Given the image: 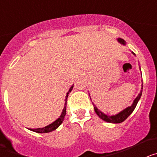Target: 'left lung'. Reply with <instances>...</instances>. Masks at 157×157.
I'll return each mask as SVG.
<instances>
[{"label":"left lung","instance_id":"obj_1","mask_svg":"<svg viewBox=\"0 0 157 157\" xmlns=\"http://www.w3.org/2000/svg\"><path fill=\"white\" fill-rule=\"evenodd\" d=\"M117 40L119 42L121 43L122 45H126V41H124L123 39H122V38H118ZM133 53H134V52H133ZM141 93H142V88H141V92H140V94H138V97L135 98V100L134 101L133 104L131 105V106L127 107V109H125L124 110L121 111L120 113H118V114L115 115V116H107V115L104 114L103 112H101V111H100L99 109H98V108L95 106V105H94V104H93V105H94V111H95V112L97 113V115H98V116L101 118V120H103L104 121H106V122H108V123H122V122L124 121L126 119H127V117H128V116H130L131 113H132L133 111L134 110V109L136 108V105H137V104H138V101H139L140 98H141Z\"/></svg>","mask_w":157,"mask_h":157}]
</instances>
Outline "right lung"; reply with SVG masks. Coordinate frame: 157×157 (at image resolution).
Masks as SVG:
<instances>
[{
	"mask_svg": "<svg viewBox=\"0 0 157 157\" xmlns=\"http://www.w3.org/2000/svg\"><path fill=\"white\" fill-rule=\"evenodd\" d=\"M72 89H73V86H71V88L69 89L68 92L67 93V96H66V98H65V104H64V108L63 109V112H62L61 115L58 118L57 120L56 121H54L53 123H52L51 124L49 125L46 126L45 127H42V128H37V129H29L30 130H32V131H34L36 133H48V132H51L52 130H55L56 128H58L60 124L63 123V119H64V116L66 115V107H67V97H68V94L72 90Z\"/></svg>",
	"mask_w": 157,
	"mask_h": 157,
	"instance_id": "1",
	"label": "right lung"
}]
</instances>
